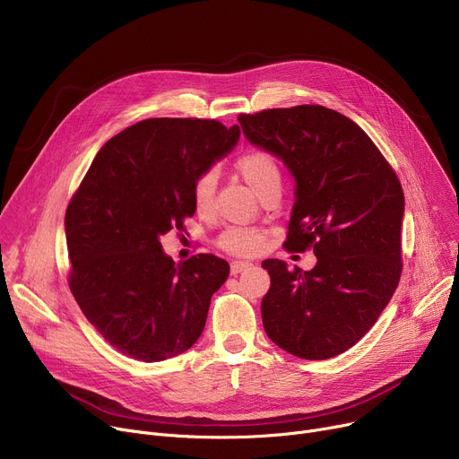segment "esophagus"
Wrapping results in <instances>:
<instances>
[{
    "instance_id": "obj_1",
    "label": "esophagus",
    "mask_w": 459,
    "mask_h": 459,
    "mask_svg": "<svg viewBox=\"0 0 459 459\" xmlns=\"http://www.w3.org/2000/svg\"><path fill=\"white\" fill-rule=\"evenodd\" d=\"M249 267H251L249 262H232V264H230V273H232V274H238V273L246 271V269H249Z\"/></svg>"
}]
</instances>
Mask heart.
<instances>
[{
	"label": "heart",
	"instance_id": "obj_1",
	"mask_svg": "<svg viewBox=\"0 0 459 459\" xmlns=\"http://www.w3.org/2000/svg\"><path fill=\"white\" fill-rule=\"evenodd\" d=\"M236 171L255 190V194L262 199L271 192H281L282 173L279 162L274 160L271 152L264 149H249L239 155L236 160ZM218 175L216 171L201 173L192 188V197L195 210L199 213L212 212L213 195H216ZM220 247L239 256L255 255L264 246V234L256 229L247 227H230L220 236Z\"/></svg>",
	"mask_w": 459,
	"mask_h": 459
}]
</instances>
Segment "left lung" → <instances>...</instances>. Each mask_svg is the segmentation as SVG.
<instances>
[{"instance_id": "1", "label": "left lung", "mask_w": 459, "mask_h": 459, "mask_svg": "<svg viewBox=\"0 0 459 459\" xmlns=\"http://www.w3.org/2000/svg\"><path fill=\"white\" fill-rule=\"evenodd\" d=\"M246 138L284 162L295 203L284 247H314L310 271L264 260L262 299L269 340L304 359L356 345L387 307L403 271L404 194L373 140L321 105L239 114Z\"/></svg>"}]
</instances>
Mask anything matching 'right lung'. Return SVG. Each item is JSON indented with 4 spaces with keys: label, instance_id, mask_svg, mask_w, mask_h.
Returning a JSON list of instances; mask_svg holds the SVG:
<instances>
[{
    "label": "right lung",
    "instance_id": "add662e5",
    "mask_svg": "<svg viewBox=\"0 0 459 459\" xmlns=\"http://www.w3.org/2000/svg\"><path fill=\"white\" fill-rule=\"evenodd\" d=\"M238 140V126L216 119L138 121L100 149L70 201V290L121 354L162 361L199 340L229 264L197 255L175 265L160 236L194 216L195 178Z\"/></svg>",
    "mask_w": 459,
    "mask_h": 459
}]
</instances>
